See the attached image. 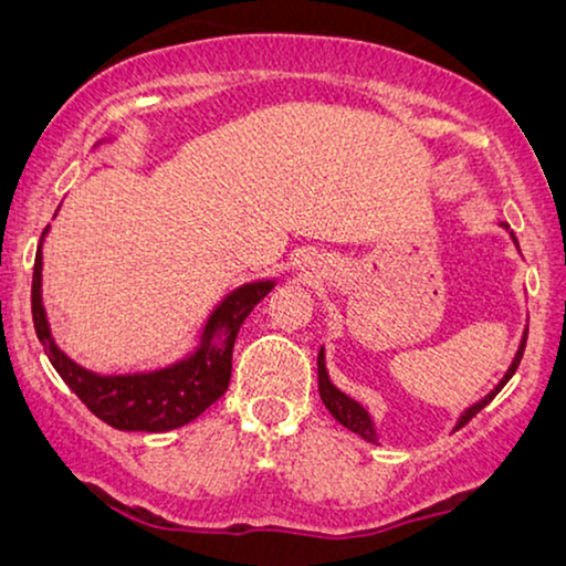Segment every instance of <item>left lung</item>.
Here are the masks:
<instances>
[{"instance_id": "left-lung-1", "label": "left lung", "mask_w": 566, "mask_h": 566, "mask_svg": "<svg viewBox=\"0 0 566 566\" xmlns=\"http://www.w3.org/2000/svg\"><path fill=\"white\" fill-rule=\"evenodd\" d=\"M500 227H505V229H510L507 223H500ZM510 237H513V242H515V247H517V239H515V234L513 231H510ZM525 339H528V329L523 332V339H521V347H517V353H515V358H513V363H510V368L505 370V376L500 378V384L494 386V389L486 394L484 399H479L476 405H471L467 412H463L461 417H459V422H455V428H463V424H467L471 417L474 415H479L482 412V409L490 405V401L497 397L500 394V389L502 386H505L510 378H513V374L517 370V366H521V358H523V350H525ZM316 370H319V397H322V401H324V407L329 409V415L335 417V420L343 424V428H347L350 432H355V436H360L363 440H368V443H376L378 440V436H376V428H374V420H370V415H368V409L360 405V401H355L353 397H347L345 391H339L335 384L329 381V374H327V363H324V347L319 350V358H316Z\"/></svg>"}]
</instances>
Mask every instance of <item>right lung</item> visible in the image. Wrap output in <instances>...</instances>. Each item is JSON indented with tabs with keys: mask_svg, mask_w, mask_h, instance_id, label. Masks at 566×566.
I'll return each mask as SVG.
<instances>
[{
	"mask_svg": "<svg viewBox=\"0 0 566 566\" xmlns=\"http://www.w3.org/2000/svg\"><path fill=\"white\" fill-rule=\"evenodd\" d=\"M41 250L43 239L35 252L33 291H30L35 335L41 339L51 366L64 378L69 389L82 399V405L92 415L115 430L167 432L182 428V424L196 420L200 412H206L229 389L231 350H234L239 327L275 285V281H254L231 291L206 319L196 350L185 355L182 360H175L157 370H144V374L103 376L82 368L53 343L41 293Z\"/></svg>",
	"mask_w": 566,
	"mask_h": 566,
	"instance_id": "add662e5",
	"label": "right lung"
}]
</instances>
